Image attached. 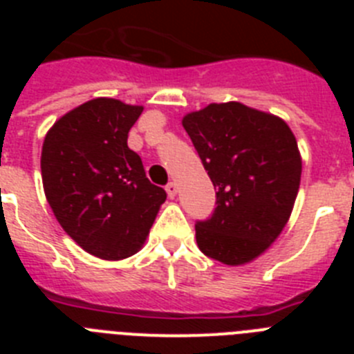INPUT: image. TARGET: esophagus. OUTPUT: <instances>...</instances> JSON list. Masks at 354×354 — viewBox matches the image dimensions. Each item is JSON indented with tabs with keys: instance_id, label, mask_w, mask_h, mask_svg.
<instances>
[{
	"instance_id": "obj_1",
	"label": "esophagus",
	"mask_w": 354,
	"mask_h": 354,
	"mask_svg": "<svg viewBox=\"0 0 354 354\" xmlns=\"http://www.w3.org/2000/svg\"><path fill=\"white\" fill-rule=\"evenodd\" d=\"M165 189H167V193H168V196H170V198H174V196L177 195V184H175V183H168Z\"/></svg>"
}]
</instances>
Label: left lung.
Wrapping results in <instances>:
<instances>
[{"label":"left lung","mask_w":354,"mask_h":354,"mask_svg":"<svg viewBox=\"0 0 354 354\" xmlns=\"http://www.w3.org/2000/svg\"><path fill=\"white\" fill-rule=\"evenodd\" d=\"M183 126L216 189L214 212L195 225L198 248L223 264H246L270 248L292 212L301 179L292 131L241 102L209 104Z\"/></svg>","instance_id":"obj_1"}]
</instances>
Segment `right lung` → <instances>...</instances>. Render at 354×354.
<instances>
[{"instance_id":"add662e5","label":"right lung","mask_w":354,"mask_h":354,"mask_svg":"<svg viewBox=\"0 0 354 354\" xmlns=\"http://www.w3.org/2000/svg\"><path fill=\"white\" fill-rule=\"evenodd\" d=\"M142 106L99 97L55 122L40 158L46 198L84 252L120 261L145 243L167 192L127 147Z\"/></svg>"}]
</instances>
